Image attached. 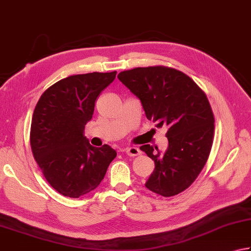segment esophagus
<instances>
[{
	"label": "esophagus",
	"mask_w": 251,
	"mask_h": 251,
	"mask_svg": "<svg viewBox=\"0 0 251 251\" xmlns=\"http://www.w3.org/2000/svg\"><path fill=\"white\" fill-rule=\"evenodd\" d=\"M125 152H126L127 156H129V157L139 156V154L141 153V151L137 147H128V148H126L125 149Z\"/></svg>",
	"instance_id": "34e87169"
}]
</instances>
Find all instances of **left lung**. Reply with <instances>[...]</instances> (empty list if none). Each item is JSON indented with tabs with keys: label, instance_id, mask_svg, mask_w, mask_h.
I'll use <instances>...</instances> for the list:
<instances>
[{
	"label": "left lung",
	"instance_id": "left-lung-1",
	"mask_svg": "<svg viewBox=\"0 0 251 251\" xmlns=\"http://www.w3.org/2000/svg\"><path fill=\"white\" fill-rule=\"evenodd\" d=\"M117 78L140 100L146 117L168 128L165 153L140 147L154 161L146 188L165 198L181 193L201 173L212 149L214 115L206 94L183 72L163 66L122 71Z\"/></svg>",
	"mask_w": 251,
	"mask_h": 251
}]
</instances>
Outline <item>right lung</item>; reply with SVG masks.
Returning <instances> with one entry per match:
<instances>
[{"instance_id":"1","label":"right lung","mask_w":251,"mask_h":251,"mask_svg":"<svg viewBox=\"0 0 251 251\" xmlns=\"http://www.w3.org/2000/svg\"><path fill=\"white\" fill-rule=\"evenodd\" d=\"M116 71L75 75L45 91L35 107L30 146L48 183L68 198H80L101 183L116 151L97 148L84 136L95 101L110 85Z\"/></svg>"}]
</instances>
